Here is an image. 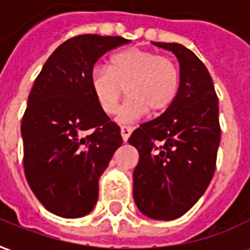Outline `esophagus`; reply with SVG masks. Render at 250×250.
<instances>
[{
	"label": "esophagus",
	"mask_w": 250,
	"mask_h": 250,
	"mask_svg": "<svg viewBox=\"0 0 250 250\" xmlns=\"http://www.w3.org/2000/svg\"><path fill=\"white\" fill-rule=\"evenodd\" d=\"M131 132H132V127H130V125H122V128H120V134H122V138H123V141H125V142L128 141V138H130Z\"/></svg>",
	"instance_id": "obj_1"
}]
</instances>
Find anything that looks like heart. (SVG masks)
<instances>
[{"label":"heart","mask_w":250,"mask_h":250,"mask_svg":"<svg viewBox=\"0 0 250 250\" xmlns=\"http://www.w3.org/2000/svg\"><path fill=\"white\" fill-rule=\"evenodd\" d=\"M91 84L107 114L116 112L127 88L130 98L120 107L118 119L128 123L148 111L154 115L166 112L177 100L181 73L171 59L143 48H130L115 53L108 66L93 68Z\"/></svg>","instance_id":"1"}]
</instances>
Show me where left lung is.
<instances>
[{
	"instance_id": "8db88e82",
	"label": "left lung",
	"mask_w": 250,
	"mask_h": 250,
	"mask_svg": "<svg viewBox=\"0 0 250 250\" xmlns=\"http://www.w3.org/2000/svg\"><path fill=\"white\" fill-rule=\"evenodd\" d=\"M171 51L181 66L177 100L157 119L138 127L130 145L138 148L134 199L154 220H175L193 206L215 171L221 127L218 98L208 68L177 42H152Z\"/></svg>"
}]
</instances>
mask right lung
<instances>
[{
	"label": "right lung",
	"instance_id": "1",
	"mask_svg": "<svg viewBox=\"0 0 250 250\" xmlns=\"http://www.w3.org/2000/svg\"><path fill=\"white\" fill-rule=\"evenodd\" d=\"M127 42L120 36H75L36 77L21 122L25 177L53 214L77 218L93 209L99 178L123 143L95 96L91 73L105 52Z\"/></svg>",
	"mask_w": 250,
	"mask_h": 250
}]
</instances>
